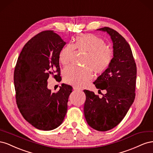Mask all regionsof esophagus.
<instances>
[{
  "label": "esophagus",
  "instance_id": "34e87169",
  "mask_svg": "<svg viewBox=\"0 0 153 153\" xmlns=\"http://www.w3.org/2000/svg\"><path fill=\"white\" fill-rule=\"evenodd\" d=\"M73 89L75 90V91H81V90H82L81 88L76 87V86H74V87H73Z\"/></svg>",
  "mask_w": 153,
  "mask_h": 153
}]
</instances>
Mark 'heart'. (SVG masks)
Masks as SVG:
<instances>
[{
  "instance_id": "obj_1",
  "label": "heart",
  "mask_w": 153,
  "mask_h": 153,
  "mask_svg": "<svg viewBox=\"0 0 153 153\" xmlns=\"http://www.w3.org/2000/svg\"><path fill=\"white\" fill-rule=\"evenodd\" d=\"M75 48L87 53L84 64L86 67L71 66L64 70V80L76 87L85 85L92 76L91 69L97 74L105 72L113 59V52L106 47L105 41L94 34L77 36L75 43H69L61 51L59 60L64 66L71 63L75 56Z\"/></svg>"
}]
</instances>
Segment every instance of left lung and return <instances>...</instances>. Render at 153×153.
<instances>
[{
	"mask_svg": "<svg viewBox=\"0 0 153 153\" xmlns=\"http://www.w3.org/2000/svg\"><path fill=\"white\" fill-rule=\"evenodd\" d=\"M106 32L113 42L114 57L110 67L94 82L97 89L106 90L101 98L84 90V115L87 124L97 131H106L121 122L135 98L137 66L130 46L119 33L109 27ZM99 90V91H100Z\"/></svg>",
	"mask_w": 153,
	"mask_h": 153,
	"instance_id": "8db88e82",
	"label": "left lung"
}]
</instances>
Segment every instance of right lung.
I'll return each mask as SVG.
<instances>
[{"mask_svg":"<svg viewBox=\"0 0 153 153\" xmlns=\"http://www.w3.org/2000/svg\"><path fill=\"white\" fill-rule=\"evenodd\" d=\"M65 45L53 30L41 32L25 45L14 71L18 108L27 122L41 130L59 126L67 112L72 87L62 84L56 93L47 88L50 75L61 80L59 54Z\"/></svg>","mask_w":153,"mask_h":153,"instance_id":"1","label":"right lung"}]
</instances>
